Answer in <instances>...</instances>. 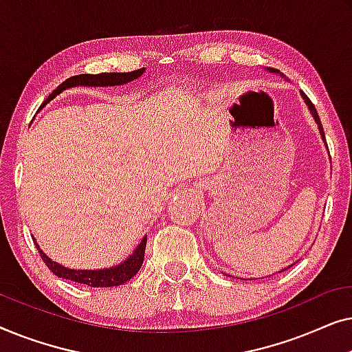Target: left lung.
<instances>
[{
	"instance_id": "8db88e82",
	"label": "left lung",
	"mask_w": 352,
	"mask_h": 352,
	"mask_svg": "<svg viewBox=\"0 0 352 352\" xmlns=\"http://www.w3.org/2000/svg\"><path fill=\"white\" fill-rule=\"evenodd\" d=\"M271 72H276V70H271ZM301 96H302V99H305V102L307 104V107H309L311 113H312V117H314V120H316V123L319 124V131H320V136H322V139H324V141H325V133H324V128H322L320 118H319V115H317V110H316V107H314V104L311 102V99L307 98V96H306L305 93H301ZM287 269H288V267H287ZM283 271H285V269H283Z\"/></svg>"
}]
</instances>
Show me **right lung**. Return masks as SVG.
Masks as SVG:
<instances>
[{
	"label": "right lung",
	"mask_w": 352,
	"mask_h": 352,
	"mask_svg": "<svg viewBox=\"0 0 352 352\" xmlns=\"http://www.w3.org/2000/svg\"><path fill=\"white\" fill-rule=\"evenodd\" d=\"M142 74H144V69L128 72V74L75 75V76H70V78H67L64 83L57 86V89L52 91L50 99L54 98L56 94L62 93L65 88H72V86H117V85H124L128 83V81L136 80ZM146 243H147V237H144L142 242L139 243V247L134 250V253L126 259V261L118 264V266L115 267L100 269V271H75V269L64 267L60 266L59 263L51 261V259L43 253V250L38 247V245L36 248L43 261H45L46 266L50 267V271L52 274H56L57 277L67 278V280H72V282L85 283V285H89V287H118L122 285V283H126L129 278H133L138 274L139 269H141L142 261H144V252H146Z\"/></svg>",
	"instance_id": "right-lung-1"
}]
</instances>
